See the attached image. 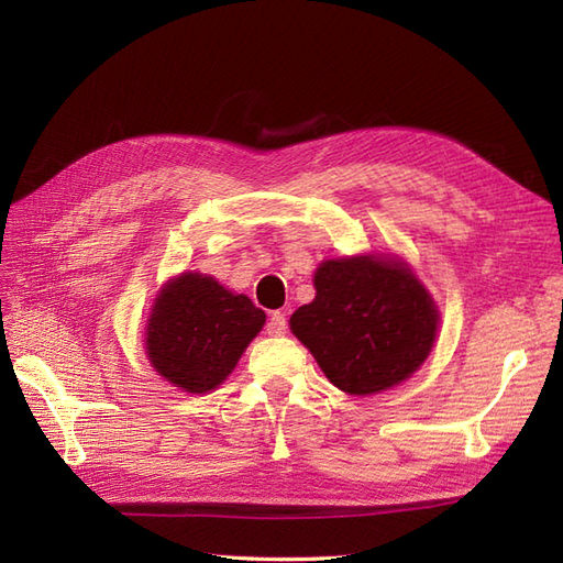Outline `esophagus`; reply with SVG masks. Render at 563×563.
Instances as JSON below:
<instances>
[{
  "label": "esophagus",
  "instance_id": "34e87169",
  "mask_svg": "<svg viewBox=\"0 0 563 563\" xmlns=\"http://www.w3.org/2000/svg\"><path fill=\"white\" fill-rule=\"evenodd\" d=\"M267 335H284L286 333V317L282 312H272L265 323Z\"/></svg>",
  "mask_w": 563,
  "mask_h": 563
}]
</instances>
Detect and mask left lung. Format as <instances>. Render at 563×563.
<instances>
[{
	"mask_svg": "<svg viewBox=\"0 0 563 563\" xmlns=\"http://www.w3.org/2000/svg\"><path fill=\"white\" fill-rule=\"evenodd\" d=\"M317 296L291 314V331L347 395L406 380L430 354L437 308L406 265L376 255L327 261Z\"/></svg>",
	"mask_w": 563,
	"mask_h": 563,
	"instance_id": "left-lung-1",
	"label": "left lung"
}]
</instances>
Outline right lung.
<instances>
[{
    "label": "right lung",
    "mask_w": 563,
    "mask_h": 563,
    "mask_svg": "<svg viewBox=\"0 0 563 563\" xmlns=\"http://www.w3.org/2000/svg\"><path fill=\"white\" fill-rule=\"evenodd\" d=\"M263 323L265 312L246 296L187 272L162 288L147 323V356L168 383L201 395L230 376Z\"/></svg>",
    "instance_id": "obj_1"
}]
</instances>
